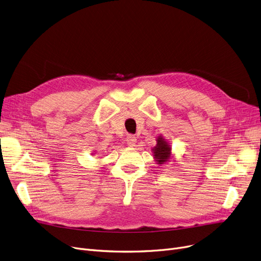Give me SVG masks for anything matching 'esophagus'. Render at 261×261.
I'll list each match as a JSON object with an SVG mask.
<instances>
[{"instance_id": "34e87169", "label": "esophagus", "mask_w": 261, "mask_h": 261, "mask_svg": "<svg viewBox=\"0 0 261 261\" xmlns=\"http://www.w3.org/2000/svg\"><path fill=\"white\" fill-rule=\"evenodd\" d=\"M127 145L128 146H130V147H134L135 146V144H136V138L134 135H131V134H129L128 136H127Z\"/></svg>"}]
</instances>
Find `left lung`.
<instances>
[{
	"label": "left lung",
	"mask_w": 261,
	"mask_h": 261,
	"mask_svg": "<svg viewBox=\"0 0 261 261\" xmlns=\"http://www.w3.org/2000/svg\"><path fill=\"white\" fill-rule=\"evenodd\" d=\"M154 161L159 166L164 165L173 159L172 149L170 143L164 138L163 135H159L156 138V145L151 149Z\"/></svg>",
	"instance_id": "obj_1"
}]
</instances>
